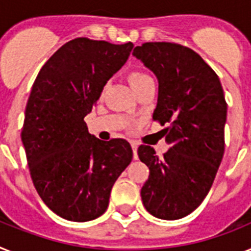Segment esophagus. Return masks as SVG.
<instances>
[{
    "label": "esophagus",
    "mask_w": 251,
    "mask_h": 251,
    "mask_svg": "<svg viewBox=\"0 0 251 251\" xmlns=\"http://www.w3.org/2000/svg\"><path fill=\"white\" fill-rule=\"evenodd\" d=\"M130 145H132V150H133V158L137 159L138 158V155H137V144H136L134 141H132V142H130Z\"/></svg>",
    "instance_id": "1"
}]
</instances>
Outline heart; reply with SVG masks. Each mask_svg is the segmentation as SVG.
<instances>
[{
	"label": "heart",
	"mask_w": 251,
	"mask_h": 251,
	"mask_svg": "<svg viewBox=\"0 0 251 251\" xmlns=\"http://www.w3.org/2000/svg\"><path fill=\"white\" fill-rule=\"evenodd\" d=\"M152 78L150 75H148L144 72H141V70H132L129 74H128V82H129L130 87L133 88V91H138L141 87H144L145 84L151 82Z\"/></svg>",
	"instance_id": "1"
}]
</instances>
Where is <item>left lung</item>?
Segmentation results:
<instances>
[{"instance_id":"8db88e82","label":"left lung","mask_w":251,"mask_h":251,"mask_svg":"<svg viewBox=\"0 0 251 251\" xmlns=\"http://www.w3.org/2000/svg\"><path fill=\"white\" fill-rule=\"evenodd\" d=\"M133 56L158 78L152 119L167 124L163 130L171 145L163 158L148 145L138 148V158L150 169L142 202L156 218H183L208 195L225 154L222 84L200 55L178 43H142Z\"/></svg>"}]
</instances>
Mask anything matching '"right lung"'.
Segmentation results:
<instances>
[{
  "label": "right lung",
  "instance_id": "1",
  "mask_svg": "<svg viewBox=\"0 0 251 251\" xmlns=\"http://www.w3.org/2000/svg\"><path fill=\"white\" fill-rule=\"evenodd\" d=\"M132 49V42L72 39L33 83L22 141L33 185L61 218L87 222L103 214L114 183L133 158L129 142L93 137L84 122Z\"/></svg>",
  "mask_w": 251,
  "mask_h": 251
}]
</instances>
